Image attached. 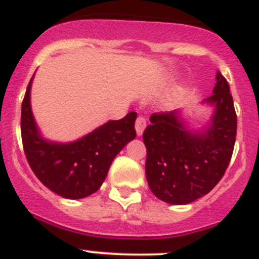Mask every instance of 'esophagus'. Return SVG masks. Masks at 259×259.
<instances>
[{
	"instance_id": "1",
	"label": "esophagus",
	"mask_w": 259,
	"mask_h": 259,
	"mask_svg": "<svg viewBox=\"0 0 259 259\" xmlns=\"http://www.w3.org/2000/svg\"><path fill=\"white\" fill-rule=\"evenodd\" d=\"M146 127V119L144 117H137L136 123H135V128H136V132H137V136H141L144 130Z\"/></svg>"
}]
</instances>
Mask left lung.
<instances>
[{"mask_svg":"<svg viewBox=\"0 0 259 259\" xmlns=\"http://www.w3.org/2000/svg\"><path fill=\"white\" fill-rule=\"evenodd\" d=\"M210 124L203 132L186 130L179 111L154 113L142 139L146 180L154 195L169 204H189L208 194L224 177L234 151L236 113L226 78L217 73Z\"/></svg>","mask_w":259,"mask_h":259,"instance_id":"obj_1","label":"left lung"}]
</instances>
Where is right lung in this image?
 <instances>
[{"mask_svg":"<svg viewBox=\"0 0 259 259\" xmlns=\"http://www.w3.org/2000/svg\"><path fill=\"white\" fill-rule=\"evenodd\" d=\"M32 79L21 104V140L28 163L37 179L58 195L86 198L100 189L114 158L136 137L137 113L131 111L122 119L110 120L74 142L46 141L30 109Z\"/></svg>","mask_w":259,"mask_h":259,"instance_id":"right-lung-1","label":"right lung"}]
</instances>
